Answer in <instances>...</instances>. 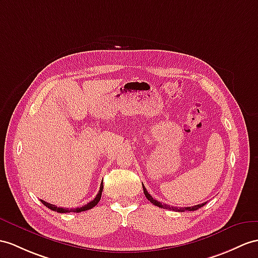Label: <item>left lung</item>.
Wrapping results in <instances>:
<instances>
[{"label":"left lung","instance_id":"8db88e82","mask_svg":"<svg viewBox=\"0 0 258 258\" xmlns=\"http://www.w3.org/2000/svg\"><path fill=\"white\" fill-rule=\"evenodd\" d=\"M142 187H143V192H144V195H146V197H147V199L148 200H150L151 203H152L154 206H158V207H160V208H163V209H168V210H174V211H179V212H181V211H195V210H197V209H199V208H202V207H204L205 205H206V203L205 204H200V205H197V206H192V207H184V208H177V207H171V206H168V205H166V204H161L160 202H158V200L156 199H153V197L151 196V195L148 192V190L146 189V187H144V185L142 184Z\"/></svg>","mask_w":258,"mask_h":258}]
</instances>
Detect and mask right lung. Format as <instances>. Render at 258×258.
<instances>
[{"label":"right lung","instance_id":"right-lung-1","mask_svg":"<svg viewBox=\"0 0 258 258\" xmlns=\"http://www.w3.org/2000/svg\"><path fill=\"white\" fill-rule=\"evenodd\" d=\"M103 185H100V188H99V191L98 194L96 195V197L94 198L92 202H90L87 205L81 207V208H75V209H66V208H59V207H56L54 205H51V204H48L46 202H43V200H41V203L45 205L46 207H48L49 209H51L53 211H56V212H60V213H67V212H82V211H86V210H90L92 208H94L95 207L98 202L100 200V197H102V191H103Z\"/></svg>","mask_w":258,"mask_h":258}]
</instances>
